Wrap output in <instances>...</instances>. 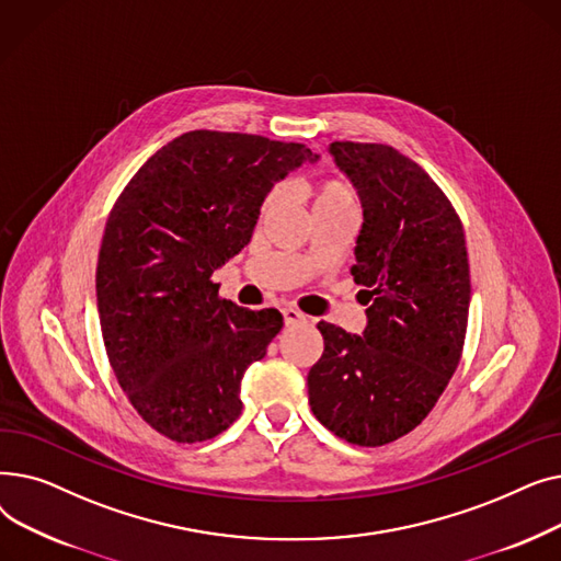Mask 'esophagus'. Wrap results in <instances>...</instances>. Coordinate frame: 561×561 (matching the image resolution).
I'll list each match as a JSON object with an SVG mask.
<instances>
[{
    "label": "esophagus",
    "instance_id": "esophagus-1",
    "mask_svg": "<svg viewBox=\"0 0 561 561\" xmlns=\"http://www.w3.org/2000/svg\"><path fill=\"white\" fill-rule=\"evenodd\" d=\"M282 313H284V325L286 328H293V325H300V322H307V316L300 313L298 309H293V307L282 309Z\"/></svg>",
    "mask_w": 561,
    "mask_h": 561
}]
</instances>
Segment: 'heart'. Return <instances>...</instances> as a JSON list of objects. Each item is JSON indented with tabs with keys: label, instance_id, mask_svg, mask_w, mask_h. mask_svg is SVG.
<instances>
[{
	"label": "heart",
	"instance_id": "heart-1",
	"mask_svg": "<svg viewBox=\"0 0 561 561\" xmlns=\"http://www.w3.org/2000/svg\"><path fill=\"white\" fill-rule=\"evenodd\" d=\"M307 197H309L313 216L320 214V211L341 209V206H355L357 204L355 191H352L350 184H345L341 180H320V182H313L307 188ZM279 202H282V188L277 186L268 195H265V199L261 204V211L263 214H271Z\"/></svg>",
	"mask_w": 561,
	"mask_h": 561
}]
</instances>
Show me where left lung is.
Returning a JSON list of instances; mask_svg holds the SVG:
<instances>
[{
    "instance_id": "obj_1",
    "label": "left lung",
    "mask_w": 561,
    "mask_h": 561,
    "mask_svg": "<svg viewBox=\"0 0 561 561\" xmlns=\"http://www.w3.org/2000/svg\"><path fill=\"white\" fill-rule=\"evenodd\" d=\"M330 152L364 206L350 273L370 307L362 336L318 322L309 404L339 438L377 448L421 425L459 366L468 252L455 206L416 161L381 142L336 140Z\"/></svg>"
}]
</instances>
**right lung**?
<instances>
[{
  "label": "right lung",
  "instance_id": "obj_1",
  "mask_svg": "<svg viewBox=\"0 0 561 561\" xmlns=\"http://www.w3.org/2000/svg\"><path fill=\"white\" fill-rule=\"evenodd\" d=\"M307 159L318 157L302 142L197 129L147 159L113 204L95 275L104 347L138 416L176 444L239 419L243 373L284 325L277 309L220 300L211 275Z\"/></svg>",
  "mask_w": 561,
  "mask_h": 561
}]
</instances>
